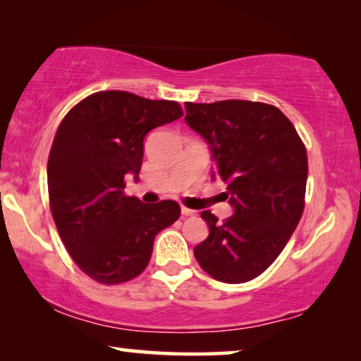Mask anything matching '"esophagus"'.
Listing matches in <instances>:
<instances>
[{
	"label": "esophagus",
	"instance_id": "1",
	"mask_svg": "<svg viewBox=\"0 0 361 361\" xmlns=\"http://www.w3.org/2000/svg\"><path fill=\"white\" fill-rule=\"evenodd\" d=\"M180 214L184 215V216H192V215L195 214V212H194V210H190V209H187V207H182V209H180Z\"/></svg>",
	"mask_w": 361,
	"mask_h": 361
}]
</instances>
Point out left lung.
<instances>
[{
    "mask_svg": "<svg viewBox=\"0 0 361 361\" xmlns=\"http://www.w3.org/2000/svg\"><path fill=\"white\" fill-rule=\"evenodd\" d=\"M185 123L210 147L212 179L233 215L224 224L209 210V236L194 248L200 268L221 283L255 279L284 250L304 210L307 152L279 108L259 102L185 103Z\"/></svg>",
    "mask_w": 361,
    "mask_h": 361,
    "instance_id": "8db88e82",
    "label": "left lung"
}]
</instances>
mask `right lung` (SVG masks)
Instances as JSON below:
<instances>
[{"label":"right lung","mask_w":361,"mask_h":361,"mask_svg":"<svg viewBox=\"0 0 361 361\" xmlns=\"http://www.w3.org/2000/svg\"><path fill=\"white\" fill-rule=\"evenodd\" d=\"M182 116L177 102L106 90L87 97L57 128L47 162L51 212L68 255L102 284L126 283L149 263L156 235L174 224V200L125 195L141 171L145 137Z\"/></svg>","instance_id":"right-lung-1"}]
</instances>
